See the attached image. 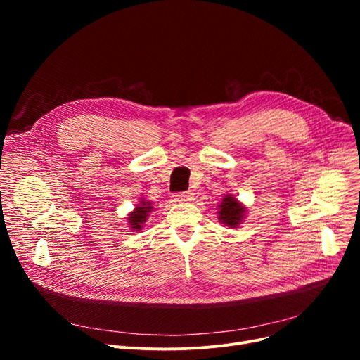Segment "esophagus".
Masks as SVG:
<instances>
[{
    "mask_svg": "<svg viewBox=\"0 0 360 360\" xmlns=\"http://www.w3.org/2000/svg\"><path fill=\"white\" fill-rule=\"evenodd\" d=\"M175 197H176V201H179V202H186V201H193L194 194H193L191 191H185V193L176 194Z\"/></svg>",
    "mask_w": 360,
    "mask_h": 360,
    "instance_id": "1",
    "label": "esophagus"
}]
</instances>
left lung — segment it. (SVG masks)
Instances as JSON below:
<instances>
[{
	"label": "left lung",
	"instance_id": "1",
	"mask_svg": "<svg viewBox=\"0 0 360 360\" xmlns=\"http://www.w3.org/2000/svg\"><path fill=\"white\" fill-rule=\"evenodd\" d=\"M219 209V220L231 226V228H236L245 216V210H247L233 195L229 194L221 200Z\"/></svg>",
	"mask_w": 360,
	"mask_h": 360
}]
</instances>
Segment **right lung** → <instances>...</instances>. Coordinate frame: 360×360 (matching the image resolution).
<instances>
[{"label":"right lung","instance_id":"add662e5","mask_svg":"<svg viewBox=\"0 0 360 360\" xmlns=\"http://www.w3.org/2000/svg\"><path fill=\"white\" fill-rule=\"evenodd\" d=\"M151 209H153V207H151L150 201H141L137 209L128 216V223L131 226V229L140 231L143 223L146 221V219L148 216V213L151 212Z\"/></svg>","mask_w":360,"mask_h":360}]
</instances>
